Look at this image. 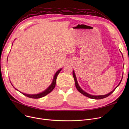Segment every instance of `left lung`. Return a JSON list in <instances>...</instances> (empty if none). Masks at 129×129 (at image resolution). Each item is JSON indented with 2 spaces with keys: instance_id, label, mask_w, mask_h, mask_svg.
Here are the masks:
<instances>
[{
  "instance_id": "obj_1",
  "label": "left lung",
  "mask_w": 129,
  "mask_h": 129,
  "mask_svg": "<svg viewBox=\"0 0 129 129\" xmlns=\"http://www.w3.org/2000/svg\"><path fill=\"white\" fill-rule=\"evenodd\" d=\"M73 77H74V80H75V86H76V87L77 89L78 90V91L80 92L81 93H82L83 95L88 97V98H91V99H103V98H106L107 97L109 96V95H110V94L115 90V89H116L117 88V87L120 84L122 80H121V81L120 82L119 85L115 88L112 91H111L110 92H109V93H108L107 94H105V95H99V96H94V95H91V94H90L89 93H88L87 92H86L85 91H84L81 88L79 87L78 83H77V79H76V75H75V72H74V71H73Z\"/></svg>"
}]
</instances>
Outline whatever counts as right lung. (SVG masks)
I'll use <instances>...</instances> for the list:
<instances>
[{"label": "right lung", "instance_id": "right-lung-1", "mask_svg": "<svg viewBox=\"0 0 129 129\" xmlns=\"http://www.w3.org/2000/svg\"><path fill=\"white\" fill-rule=\"evenodd\" d=\"M62 70V69H60V70H58L56 73H55V75H54V78H53V82L52 83V84L50 85V86L47 88L44 91H43V92H41V93H38V94H26V93H23V92H20L21 93H22L23 95L28 97H29V98H34V99H38V98H42L46 95H47V94L49 93L50 92H51L53 90V89L55 88V85H56V78H57V75H58V74L59 73V72H60V71ZM11 83V82H10ZM12 85V84H11ZM13 86V85H12ZM16 89V88H15ZM16 90H17V89H16Z\"/></svg>", "mask_w": 129, "mask_h": 129}]
</instances>
